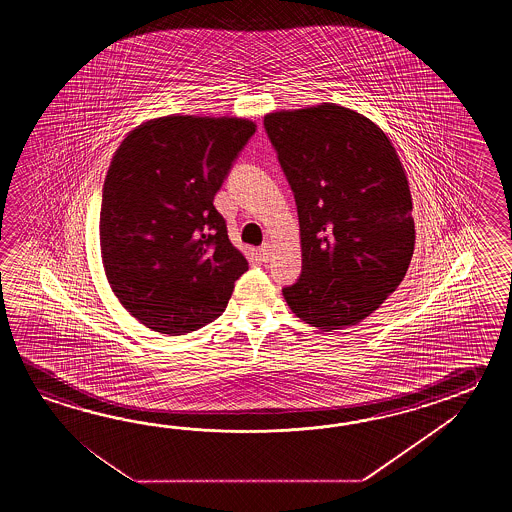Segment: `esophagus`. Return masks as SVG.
Instances as JSON below:
<instances>
[{
  "label": "esophagus",
  "instance_id": "34e87169",
  "mask_svg": "<svg viewBox=\"0 0 512 512\" xmlns=\"http://www.w3.org/2000/svg\"><path fill=\"white\" fill-rule=\"evenodd\" d=\"M260 258L261 261H267L271 260V243L269 241H265L263 245L260 247Z\"/></svg>",
  "mask_w": 512,
  "mask_h": 512
}]
</instances>
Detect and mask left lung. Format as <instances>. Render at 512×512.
I'll list each match as a JSON object with an SVG mask.
<instances>
[{"mask_svg": "<svg viewBox=\"0 0 512 512\" xmlns=\"http://www.w3.org/2000/svg\"><path fill=\"white\" fill-rule=\"evenodd\" d=\"M300 221L302 274L282 293L331 331L359 324L403 282L415 243L412 196L390 139L335 104L263 119Z\"/></svg>", "mask_w": 512, "mask_h": 512, "instance_id": "1", "label": "left lung"}]
</instances>
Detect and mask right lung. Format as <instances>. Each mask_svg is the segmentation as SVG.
<instances>
[{
  "label": "right lung",
  "mask_w": 512,
  "mask_h": 512,
  "mask_svg": "<svg viewBox=\"0 0 512 512\" xmlns=\"http://www.w3.org/2000/svg\"><path fill=\"white\" fill-rule=\"evenodd\" d=\"M254 131L247 119L172 115L131 131L113 155L102 263L120 304L157 333L177 337L214 322L249 269L214 196Z\"/></svg>",
  "instance_id": "obj_1"
}]
</instances>
